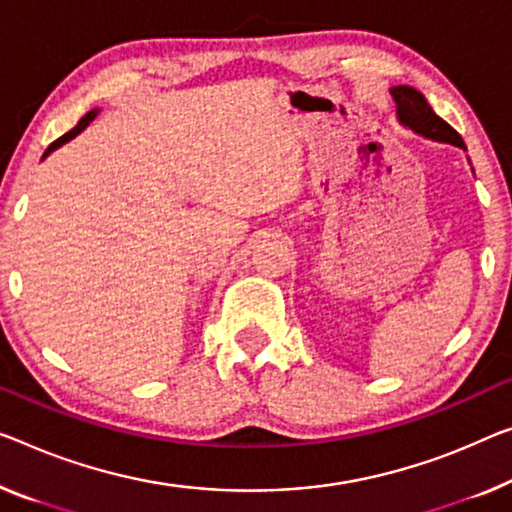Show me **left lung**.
<instances>
[{
    "instance_id": "obj_1",
    "label": "left lung",
    "mask_w": 512,
    "mask_h": 512,
    "mask_svg": "<svg viewBox=\"0 0 512 512\" xmlns=\"http://www.w3.org/2000/svg\"><path fill=\"white\" fill-rule=\"evenodd\" d=\"M391 96L395 101V114H398V121L404 128L427 137V140L455 144V147L467 151L460 133L430 108L421 91L409 85H398L391 89Z\"/></svg>"
}]
</instances>
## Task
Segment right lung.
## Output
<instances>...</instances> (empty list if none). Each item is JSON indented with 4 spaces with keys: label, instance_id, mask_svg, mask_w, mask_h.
Returning <instances> with one entry per match:
<instances>
[{
    "label": "right lung",
    "instance_id": "1",
    "mask_svg": "<svg viewBox=\"0 0 512 512\" xmlns=\"http://www.w3.org/2000/svg\"><path fill=\"white\" fill-rule=\"evenodd\" d=\"M98 112H101V110H98V108H96V110H91V112H87V114H85V117H82V119L78 121V126H75V128H71V131H68L66 135H61V137H59V140H55V142H52V144H50V147H48V149H45V154H43V158H45V156H50V154H52V151H55V149H59V147H61V144H66L68 140H73V137H75V135H80L82 131H85V128H87V126L91 124V121H94V119L98 117Z\"/></svg>",
    "mask_w": 512,
    "mask_h": 512
}]
</instances>
